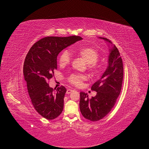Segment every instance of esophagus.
Listing matches in <instances>:
<instances>
[{"label":"esophagus","mask_w":149,"mask_h":149,"mask_svg":"<svg viewBox=\"0 0 149 149\" xmlns=\"http://www.w3.org/2000/svg\"><path fill=\"white\" fill-rule=\"evenodd\" d=\"M73 89H68L67 91H66V94H70L71 92H73Z\"/></svg>","instance_id":"1"}]
</instances>
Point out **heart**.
<instances>
[{
  "instance_id": "obj_1",
  "label": "heart",
  "mask_w": 149,
  "mask_h": 149,
  "mask_svg": "<svg viewBox=\"0 0 149 149\" xmlns=\"http://www.w3.org/2000/svg\"><path fill=\"white\" fill-rule=\"evenodd\" d=\"M76 54L82 58L88 63V68L92 74H96L100 70V66L98 64L97 61L100 58V53L96 50L91 47H81L77 49L73 50ZM59 65L61 67H64L68 65L71 61V56L70 53L67 50L61 52L59 56ZM86 79L84 75L78 74H71L68 80L71 84L76 86H80L83 81Z\"/></svg>"
}]
</instances>
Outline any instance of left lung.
<instances>
[{
    "label": "left lung",
    "mask_w": 149,
    "mask_h": 149,
    "mask_svg": "<svg viewBox=\"0 0 149 149\" xmlns=\"http://www.w3.org/2000/svg\"><path fill=\"white\" fill-rule=\"evenodd\" d=\"M111 44L108 66L100 79L91 86L97 92L89 98L87 93H80L79 108L84 118L95 122L102 119L111 111L120 93L123 80V63L118 49L109 40L100 37Z\"/></svg>",
    "instance_id": "8db88e82"
}]
</instances>
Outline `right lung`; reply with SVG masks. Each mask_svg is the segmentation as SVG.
<instances>
[{
	"label": "right lung",
	"instance_id": "obj_1",
	"mask_svg": "<svg viewBox=\"0 0 149 149\" xmlns=\"http://www.w3.org/2000/svg\"><path fill=\"white\" fill-rule=\"evenodd\" d=\"M82 39L79 36L45 37L36 42L26 56L24 74L29 94L35 110L47 119H54L61 114L66 92L63 86L55 91L48 83L57 69V56Z\"/></svg>",
	"mask_w": 149,
	"mask_h": 149
}]
</instances>
